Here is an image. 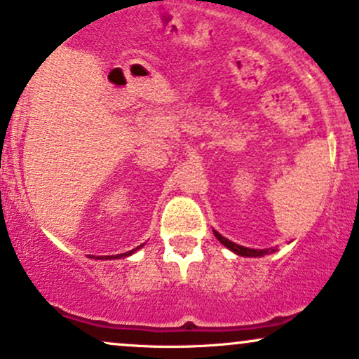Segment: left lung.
Returning a JSON list of instances; mask_svg holds the SVG:
<instances>
[{
    "instance_id": "8db88e82",
    "label": "left lung",
    "mask_w": 359,
    "mask_h": 359,
    "mask_svg": "<svg viewBox=\"0 0 359 359\" xmlns=\"http://www.w3.org/2000/svg\"><path fill=\"white\" fill-rule=\"evenodd\" d=\"M215 237H217L218 241H220L222 244H224L225 248H229L230 251L236 252V255L239 256H246V258H262V256L265 255H270V252H275L277 251V248H266V249H252V248H246V246H241V244H236L232 243V241H229L227 237H224L222 233H218L217 230H213Z\"/></svg>"
}]
</instances>
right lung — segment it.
Returning a JSON list of instances; mask_svg holds the SVG:
<instances>
[{
    "mask_svg": "<svg viewBox=\"0 0 359 359\" xmlns=\"http://www.w3.org/2000/svg\"><path fill=\"white\" fill-rule=\"evenodd\" d=\"M144 246V244H141V246H137V248H134V249H130V251H127V252H122V255H111V256H101V258H104V259H111V258H122V256H129V255H132V252H135L137 251L139 248H142Z\"/></svg>",
    "mask_w": 359,
    "mask_h": 359,
    "instance_id": "1",
    "label": "right lung"
}]
</instances>
